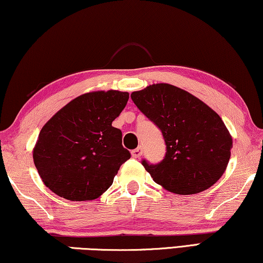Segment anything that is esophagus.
<instances>
[{
	"label": "esophagus",
	"instance_id": "34e87169",
	"mask_svg": "<svg viewBox=\"0 0 263 263\" xmlns=\"http://www.w3.org/2000/svg\"><path fill=\"white\" fill-rule=\"evenodd\" d=\"M141 155H142V148L141 147L134 149V151H132V156L134 157V159H139Z\"/></svg>",
	"mask_w": 263,
	"mask_h": 263
}]
</instances>
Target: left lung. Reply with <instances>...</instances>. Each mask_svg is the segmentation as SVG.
Segmentation results:
<instances>
[{
	"label": "left lung",
	"instance_id": "obj_1",
	"mask_svg": "<svg viewBox=\"0 0 263 263\" xmlns=\"http://www.w3.org/2000/svg\"><path fill=\"white\" fill-rule=\"evenodd\" d=\"M132 100L162 132L167 152L157 164L143 160L153 180L175 194H197L219 181L233 139L217 112L191 92L156 83L132 92Z\"/></svg>",
	"mask_w": 263,
	"mask_h": 263
}]
</instances>
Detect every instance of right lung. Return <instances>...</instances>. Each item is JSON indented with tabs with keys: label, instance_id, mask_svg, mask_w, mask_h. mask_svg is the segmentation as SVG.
Returning a JSON list of instances; mask_svg holds the SVG:
<instances>
[{
	"label": "right lung",
	"instance_id": "add662e5",
	"mask_svg": "<svg viewBox=\"0 0 263 263\" xmlns=\"http://www.w3.org/2000/svg\"><path fill=\"white\" fill-rule=\"evenodd\" d=\"M129 94L99 90L80 95L44 124L33 151L43 183L70 201L95 200L130 159L122 133L111 126Z\"/></svg>",
	"mask_w": 263,
	"mask_h": 263
}]
</instances>
